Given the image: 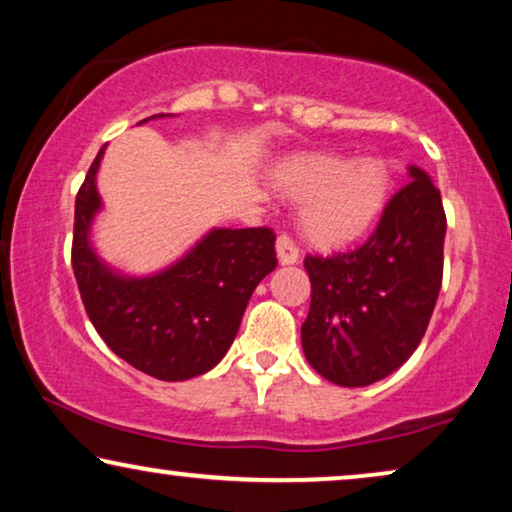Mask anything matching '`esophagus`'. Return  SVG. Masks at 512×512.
Listing matches in <instances>:
<instances>
[{"label": "esophagus", "instance_id": "esophagus-1", "mask_svg": "<svg viewBox=\"0 0 512 512\" xmlns=\"http://www.w3.org/2000/svg\"><path fill=\"white\" fill-rule=\"evenodd\" d=\"M277 258H279V263H282V265L298 263L300 251H298L296 244H293L289 235H279L277 237Z\"/></svg>", "mask_w": 512, "mask_h": 512}]
</instances>
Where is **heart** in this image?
<instances>
[{"label": "heart", "mask_w": 512, "mask_h": 512, "mask_svg": "<svg viewBox=\"0 0 512 512\" xmlns=\"http://www.w3.org/2000/svg\"><path fill=\"white\" fill-rule=\"evenodd\" d=\"M279 191L300 202V226L324 247L368 233L389 198V172L380 160L347 163L333 156H296L277 167Z\"/></svg>", "instance_id": "1"}]
</instances>
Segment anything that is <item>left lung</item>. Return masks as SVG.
<instances>
[{
	"mask_svg": "<svg viewBox=\"0 0 512 512\" xmlns=\"http://www.w3.org/2000/svg\"><path fill=\"white\" fill-rule=\"evenodd\" d=\"M366 244L307 256L312 303L300 338L310 366L340 387H368L410 359L443 282L445 212L422 167L408 165Z\"/></svg>",
	"mask_w": 512,
	"mask_h": 512,
	"instance_id": "left-lung-1",
	"label": "left lung"
}]
</instances>
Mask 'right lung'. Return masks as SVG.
<instances>
[{
    "label": "right lung",
    "mask_w": 512,
    "mask_h": 512,
    "mask_svg": "<svg viewBox=\"0 0 512 512\" xmlns=\"http://www.w3.org/2000/svg\"><path fill=\"white\" fill-rule=\"evenodd\" d=\"M158 114L144 118L137 125ZM107 146L76 195L72 268L95 331L132 368L163 382L212 370L233 345L251 293L277 268L270 228H212L177 261L149 275H128L95 251L102 212L97 172Z\"/></svg>",
    "instance_id": "obj_1"
}]
</instances>
